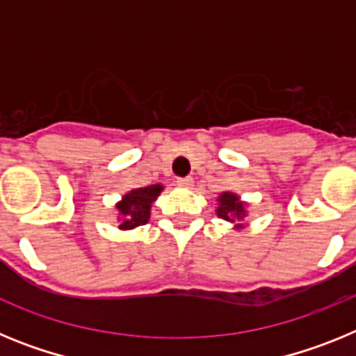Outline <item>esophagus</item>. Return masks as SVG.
<instances>
[{
	"label": "esophagus",
	"instance_id": "34e87169",
	"mask_svg": "<svg viewBox=\"0 0 356 356\" xmlns=\"http://www.w3.org/2000/svg\"><path fill=\"white\" fill-rule=\"evenodd\" d=\"M176 184L180 185V187L188 188V187H193L194 180H193V178H191V176H185V178H178V180H176Z\"/></svg>",
	"mask_w": 356,
	"mask_h": 356
}]
</instances>
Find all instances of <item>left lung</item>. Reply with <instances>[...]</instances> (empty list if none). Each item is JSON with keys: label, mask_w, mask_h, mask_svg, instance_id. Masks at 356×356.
Wrapping results in <instances>:
<instances>
[{"label": "left lung", "mask_w": 356, "mask_h": 356, "mask_svg": "<svg viewBox=\"0 0 356 356\" xmlns=\"http://www.w3.org/2000/svg\"><path fill=\"white\" fill-rule=\"evenodd\" d=\"M248 207L250 205H248L246 201H242L238 194L225 191V193H221L219 197H217L216 213L217 217H221L225 221L232 222L234 229H242L244 228L242 221L248 217Z\"/></svg>", "instance_id": "1"}]
</instances>
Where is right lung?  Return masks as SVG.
<instances>
[{
    "label": "right lung",
    "instance_id": "obj_1",
    "mask_svg": "<svg viewBox=\"0 0 356 356\" xmlns=\"http://www.w3.org/2000/svg\"><path fill=\"white\" fill-rule=\"evenodd\" d=\"M162 191L163 185L155 184L147 185V187L131 188L127 194H122L121 200L115 203L119 229L127 232V229L146 225L151 216V205L155 203Z\"/></svg>",
    "mask_w": 356,
    "mask_h": 356
}]
</instances>
